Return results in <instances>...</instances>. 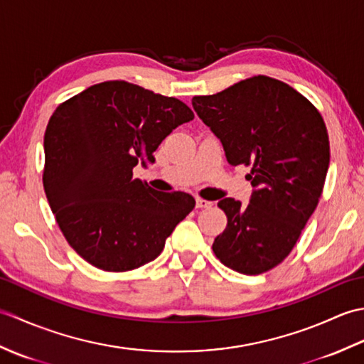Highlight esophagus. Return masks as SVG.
I'll return each mask as SVG.
<instances>
[{
	"mask_svg": "<svg viewBox=\"0 0 364 364\" xmlns=\"http://www.w3.org/2000/svg\"><path fill=\"white\" fill-rule=\"evenodd\" d=\"M196 206L198 208V210H203V208H211L213 202H208V200H203V198H197Z\"/></svg>",
	"mask_w": 364,
	"mask_h": 364,
	"instance_id": "1",
	"label": "esophagus"
}]
</instances>
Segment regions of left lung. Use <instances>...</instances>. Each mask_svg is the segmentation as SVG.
Segmentation results:
<instances>
[{"mask_svg":"<svg viewBox=\"0 0 364 364\" xmlns=\"http://www.w3.org/2000/svg\"><path fill=\"white\" fill-rule=\"evenodd\" d=\"M192 106L230 164L252 168L250 203H218L227 228L214 239V255L239 274H264L291 253L319 203L330 162L326 123L310 100L264 75L197 95Z\"/></svg>","mask_w":364,"mask_h":364,"instance_id":"left-lung-1","label":"left lung"}]
</instances>
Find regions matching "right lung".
<instances>
[{
	"label": "right lung",
	"mask_w": 364,
	"mask_h": 364,
	"mask_svg": "<svg viewBox=\"0 0 364 364\" xmlns=\"http://www.w3.org/2000/svg\"><path fill=\"white\" fill-rule=\"evenodd\" d=\"M194 119L175 97L128 81L94 84L60 103L45 129L43 189L72 249L106 272H128L159 257L194 210L186 192H158L133 176L139 161Z\"/></svg>",
	"instance_id": "obj_1"
}]
</instances>
